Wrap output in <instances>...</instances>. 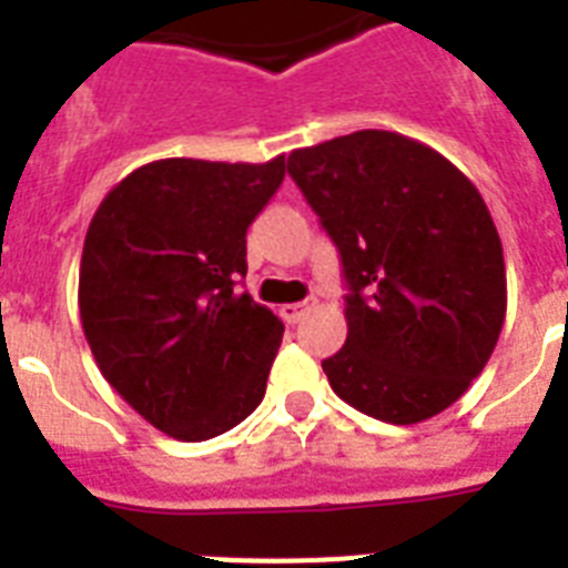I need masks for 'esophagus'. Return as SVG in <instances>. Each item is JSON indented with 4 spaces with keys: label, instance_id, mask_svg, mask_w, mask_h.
<instances>
[{
    "label": "esophagus",
    "instance_id": "1",
    "mask_svg": "<svg viewBox=\"0 0 568 568\" xmlns=\"http://www.w3.org/2000/svg\"><path fill=\"white\" fill-rule=\"evenodd\" d=\"M315 306V301H301V303H285V306H280V315H283V321H288V324H297V321L306 315V312Z\"/></svg>",
    "mask_w": 568,
    "mask_h": 568
}]
</instances>
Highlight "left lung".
Segmentation results:
<instances>
[{
    "label": "left lung",
    "instance_id": "8db88e82",
    "mask_svg": "<svg viewBox=\"0 0 568 568\" xmlns=\"http://www.w3.org/2000/svg\"><path fill=\"white\" fill-rule=\"evenodd\" d=\"M288 173L351 283L345 347L321 363L333 392L388 424L448 409L489 363L507 315L501 239L475 182L386 129L292 150Z\"/></svg>",
    "mask_w": 568,
    "mask_h": 568
}]
</instances>
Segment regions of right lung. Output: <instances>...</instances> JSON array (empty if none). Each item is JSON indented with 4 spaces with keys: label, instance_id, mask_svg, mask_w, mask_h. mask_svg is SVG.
<instances>
[{
    "label": "right lung",
    "instance_id": "right-lung-1",
    "mask_svg": "<svg viewBox=\"0 0 568 568\" xmlns=\"http://www.w3.org/2000/svg\"><path fill=\"white\" fill-rule=\"evenodd\" d=\"M271 162L159 159L105 194L84 235L79 315L111 388L155 430L203 442L265 397L283 321L247 292V226L280 189Z\"/></svg>",
    "mask_w": 568,
    "mask_h": 568
}]
</instances>
